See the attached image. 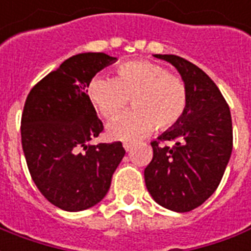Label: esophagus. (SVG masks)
I'll return each instance as SVG.
<instances>
[{
	"instance_id": "1",
	"label": "esophagus",
	"mask_w": 251,
	"mask_h": 251,
	"mask_svg": "<svg viewBox=\"0 0 251 251\" xmlns=\"http://www.w3.org/2000/svg\"><path fill=\"white\" fill-rule=\"evenodd\" d=\"M123 147H124V150H126V151H127V152H128V151H131V150H132V144H131V143H124V144H123Z\"/></svg>"
}]
</instances>
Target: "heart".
<instances>
[{
    "instance_id": "1",
    "label": "heart",
    "mask_w": 251,
    "mask_h": 251,
    "mask_svg": "<svg viewBox=\"0 0 251 251\" xmlns=\"http://www.w3.org/2000/svg\"><path fill=\"white\" fill-rule=\"evenodd\" d=\"M87 94L101 116L110 120L118 118L131 99L135 110L108 126V135L124 141L139 140L154 127L160 131L172 128L188 105V90L181 76L147 61L124 63L116 79L104 75L92 78Z\"/></svg>"
}]
</instances>
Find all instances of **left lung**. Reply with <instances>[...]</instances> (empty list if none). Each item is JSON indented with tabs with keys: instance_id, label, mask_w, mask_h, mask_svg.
<instances>
[{
	"instance_id": "obj_1",
	"label": "left lung",
	"mask_w": 251,
	"mask_h": 251,
	"mask_svg": "<svg viewBox=\"0 0 251 251\" xmlns=\"http://www.w3.org/2000/svg\"><path fill=\"white\" fill-rule=\"evenodd\" d=\"M175 66L185 82L188 105L181 120L151 143L144 178L152 199L173 212H190L214 193L233 150L231 115L216 83L181 56L154 54ZM173 141L172 147L161 142Z\"/></svg>"
}]
</instances>
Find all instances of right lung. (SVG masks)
<instances>
[{"mask_svg": "<svg viewBox=\"0 0 251 251\" xmlns=\"http://www.w3.org/2000/svg\"><path fill=\"white\" fill-rule=\"evenodd\" d=\"M115 61L104 52L71 56L39 80L26 98L21 139L27 168L45 199L67 212L100 202L126 154L120 141L90 143L103 131V123L87 86Z\"/></svg>", "mask_w": 251, "mask_h": 251, "instance_id": "right-lung-1", "label": "right lung"}]
</instances>
